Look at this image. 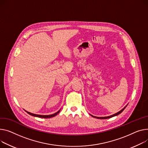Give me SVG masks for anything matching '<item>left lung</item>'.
<instances>
[{
	"label": "left lung",
	"mask_w": 148,
	"mask_h": 148,
	"mask_svg": "<svg viewBox=\"0 0 148 148\" xmlns=\"http://www.w3.org/2000/svg\"><path fill=\"white\" fill-rule=\"evenodd\" d=\"M125 106V107H126ZM125 107H124L123 110H121L120 111H119V112H117V113H116V114H114V115H111V116H105V117H98V116H93V115H92V116H93V117H95V118H96V119H110V118H111V117H113V116H116V115H118L119 114H121L123 111H124V110L125 109Z\"/></svg>",
	"instance_id": "obj_1"
}]
</instances>
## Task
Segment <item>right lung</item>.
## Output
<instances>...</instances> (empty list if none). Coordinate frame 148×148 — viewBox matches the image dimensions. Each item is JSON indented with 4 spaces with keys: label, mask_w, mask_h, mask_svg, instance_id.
Segmentation results:
<instances>
[{
    "label": "right lung",
    "mask_w": 148,
    "mask_h": 148,
    "mask_svg": "<svg viewBox=\"0 0 148 148\" xmlns=\"http://www.w3.org/2000/svg\"><path fill=\"white\" fill-rule=\"evenodd\" d=\"M28 114L31 115L32 116H37V117H39V118H43V119H49V118H51V117H53V116H55V115H56L59 112H60V110L58 111L57 112L53 114H52V115H37V114H32V113H30L29 112H27L26 111Z\"/></svg>",
    "instance_id": "1"
}]
</instances>
